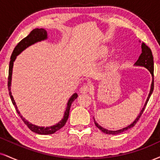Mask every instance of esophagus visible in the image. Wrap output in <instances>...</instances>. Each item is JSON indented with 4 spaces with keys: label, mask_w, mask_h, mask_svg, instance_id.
<instances>
[{
    "label": "esophagus",
    "mask_w": 160,
    "mask_h": 160,
    "mask_svg": "<svg viewBox=\"0 0 160 160\" xmlns=\"http://www.w3.org/2000/svg\"><path fill=\"white\" fill-rule=\"evenodd\" d=\"M90 86L88 85V84H85V85L82 86L81 88H80V92H81V93H87L88 92H89L90 90Z\"/></svg>",
    "instance_id": "1"
}]
</instances>
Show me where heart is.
<instances>
[{
	"label": "heart",
	"instance_id": "b5f03b06",
	"mask_svg": "<svg viewBox=\"0 0 160 160\" xmlns=\"http://www.w3.org/2000/svg\"><path fill=\"white\" fill-rule=\"evenodd\" d=\"M107 52H108V49H107V48H102L99 51L98 55V57H103V56L107 54Z\"/></svg>",
	"mask_w": 160,
	"mask_h": 160
}]
</instances>
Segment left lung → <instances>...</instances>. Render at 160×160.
<instances>
[{"label":"left lung","mask_w":160,"mask_h":160,"mask_svg":"<svg viewBox=\"0 0 160 160\" xmlns=\"http://www.w3.org/2000/svg\"><path fill=\"white\" fill-rule=\"evenodd\" d=\"M135 65H139V66L145 67L146 68L148 69V71L151 72V75L153 76V80H152L151 91H150L149 95H148V99H147V101H146L145 104L143 107V108H142V111L140 112L139 115H138L137 116V118H136V120L134 121V122H132L131 124H130L129 126L127 127V128L121 129V130H115V131H112V130H107V129L103 128L102 127L100 126V125L98 124L97 122H95V126L97 127V128H98L99 130H101L102 132H104V133H106V134L117 135V134L122 133V132L126 131V130H128V129H130L131 128H132L133 126H135V124L138 122V121L139 120L140 117H141V115H142V113H143L144 110H145L146 105H147L148 102V101H149L150 97H151L152 92H153V87H154V80H153V55H152V52H151V48H150L148 47V45H146L145 43L142 44V53H141V55L139 56V57H138V60L136 61Z\"/></svg>","instance_id":"left-lung-1"}]
</instances>
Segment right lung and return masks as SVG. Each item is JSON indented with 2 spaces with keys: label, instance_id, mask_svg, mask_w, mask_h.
I'll return each mask as SVG.
<instances>
[{
  "label": "right lung",
  "instance_id": "obj_1",
  "mask_svg": "<svg viewBox=\"0 0 160 160\" xmlns=\"http://www.w3.org/2000/svg\"><path fill=\"white\" fill-rule=\"evenodd\" d=\"M47 38V32H46L45 30L42 28H36L34 30H32L31 32H30V34L28 36L23 38L21 42H19L18 45L15 46V48L13 50L12 55H11L10 57V62H9V76H8V90H9V96H10L11 101H12V104L15 106V109H16L17 113L19 115V116L21 117L22 119V121L24 122L25 124L28 126V128L30 129V130L32 132H36V133L41 134V135H48V134H53L55 132H57V130H59V129H61L62 127H64V125L66 123L67 120H68V116H69V111H70L71 106H72V103L73 101H74L75 99H77L78 98V94L74 93L72 97L70 98V99L68 100V106H67L66 110L65 112L64 117L62 120L59 122L58 124L56 125H53V126L51 127H47V128H44V127H38L36 126V125L32 124L31 123L28 122L26 119L22 117V115H21L20 112L18 110V108H17V106L15 104V102L13 99V97L12 95V93H11L10 91V86H11V80H12V68H13V62L15 61V58L18 56L21 52L24 51L25 48L29 47L30 45H32V44L36 43L37 42H40L42 40L46 39Z\"/></svg>",
  "mask_w": 160,
  "mask_h": 160
}]
</instances>
